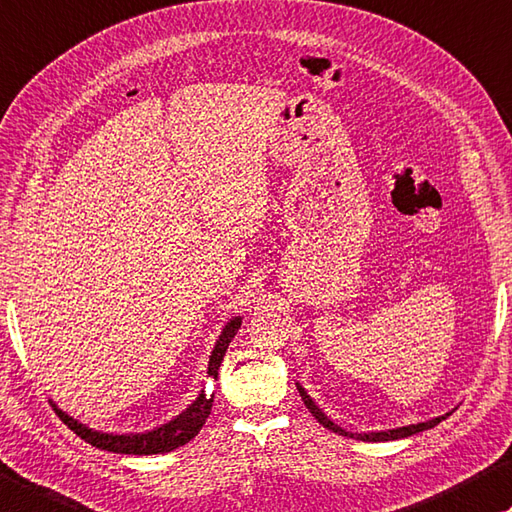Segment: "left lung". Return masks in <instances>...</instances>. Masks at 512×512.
I'll list each match as a JSON object with an SVG mask.
<instances>
[{
	"label": "left lung",
	"instance_id": "1",
	"mask_svg": "<svg viewBox=\"0 0 512 512\" xmlns=\"http://www.w3.org/2000/svg\"><path fill=\"white\" fill-rule=\"evenodd\" d=\"M297 392H300V396H302V401H304V405H306V410H309L313 416H315V421H318L320 425H324L327 427V430H331V432H336V434H342V436H349V439H358V441H396V439H405V436H412V434H418V432H423V430H430V427H434V425H439L445 416H439V418H432V421H425V423H416V425H407V427H398V430H387V432H369V434H349V432H345L342 430V427H338L336 423L333 421H329L327 416H324V412H320V407L313 403V398L304 392V389L297 385Z\"/></svg>",
	"mask_w": 512,
	"mask_h": 512
}]
</instances>
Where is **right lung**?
Here are the masks:
<instances>
[{
  "instance_id": "obj_1",
  "label": "right lung",
  "mask_w": 512,
  "mask_h": 512,
  "mask_svg": "<svg viewBox=\"0 0 512 512\" xmlns=\"http://www.w3.org/2000/svg\"><path fill=\"white\" fill-rule=\"evenodd\" d=\"M241 327V318L230 320L226 324V329L221 331V336L215 345V351L210 356V365H208V374L212 378L219 376V367L221 360L226 356V349L230 345V340L235 338L237 329ZM212 401H215V394H199L197 401H194L188 410L179 414L174 421L161 425L159 430L154 432H145V434H102L89 430L78 421H73L71 416L60 412L58 407L53 405L55 414L62 418L64 425H69V430L76 432L80 439H85L87 443L94 445V448L107 450V452H116V454H161V452H172L181 445L188 443L190 439L199 434V430L206 423V418L212 410Z\"/></svg>"
}]
</instances>
